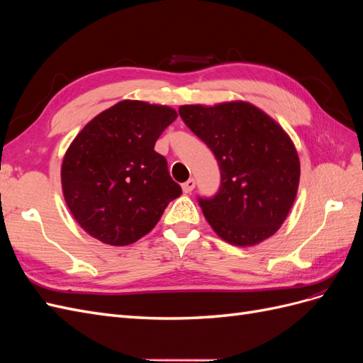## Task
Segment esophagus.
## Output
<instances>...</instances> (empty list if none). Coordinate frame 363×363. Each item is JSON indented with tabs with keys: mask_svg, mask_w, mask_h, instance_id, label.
I'll return each instance as SVG.
<instances>
[{
	"mask_svg": "<svg viewBox=\"0 0 363 363\" xmlns=\"http://www.w3.org/2000/svg\"><path fill=\"white\" fill-rule=\"evenodd\" d=\"M194 188H195V180L194 179H189L188 182H184L182 184V189H183L184 194H191L194 191Z\"/></svg>",
	"mask_w": 363,
	"mask_h": 363,
	"instance_id": "esophagus-1",
	"label": "esophagus"
}]
</instances>
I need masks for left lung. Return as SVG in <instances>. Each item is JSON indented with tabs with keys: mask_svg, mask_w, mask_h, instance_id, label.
I'll use <instances>...</instances> for the list:
<instances>
[{
	"mask_svg": "<svg viewBox=\"0 0 363 363\" xmlns=\"http://www.w3.org/2000/svg\"><path fill=\"white\" fill-rule=\"evenodd\" d=\"M184 124L215 155L221 186L199 199L207 223L225 242L251 247L277 232L295 201L300 159L276 121L245 101L182 106Z\"/></svg>",
	"mask_w": 363,
	"mask_h": 363,
	"instance_id": "obj_1",
	"label": "left lung"
}]
</instances>
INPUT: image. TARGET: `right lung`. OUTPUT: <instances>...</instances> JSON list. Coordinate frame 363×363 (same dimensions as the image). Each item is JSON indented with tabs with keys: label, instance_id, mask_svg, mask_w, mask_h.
I'll return each instance as SVG.
<instances>
[{
	"label": "right lung",
	"instance_id": "right-lung-1",
	"mask_svg": "<svg viewBox=\"0 0 363 363\" xmlns=\"http://www.w3.org/2000/svg\"><path fill=\"white\" fill-rule=\"evenodd\" d=\"M177 112L124 100L75 136L62 163V189L75 221L104 244L123 247L150 233L182 194L156 140Z\"/></svg>",
	"mask_w": 363,
	"mask_h": 363
}]
</instances>
